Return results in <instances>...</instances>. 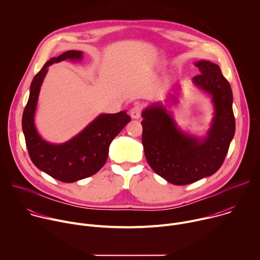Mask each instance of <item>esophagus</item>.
Instances as JSON below:
<instances>
[{
  "label": "esophagus",
  "instance_id": "obj_1",
  "mask_svg": "<svg viewBox=\"0 0 260 260\" xmlns=\"http://www.w3.org/2000/svg\"><path fill=\"white\" fill-rule=\"evenodd\" d=\"M131 116L134 119H139L141 116V106L135 105L131 110Z\"/></svg>",
  "mask_w": 260,
  "mask_h": 260
}]
</instances>
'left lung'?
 I'll return each instance as SVG.
<instances>
[{
	"mask_svg": "<svg viewBox=\"0 0 260 260\" xmlns=\"http://www.w3.org/2000/svg\"><path fill=\"white\" fill-rule=\"evenodd\" d=\"M201 75L193 84L212 101L214 116L205 137L185 133L169 112L167 105L156 102L142 112V144L152 170L174 185H186L215 174L223 164L235 136L233 91L219 66L209 60L194 62ZM176 103L170 94L166 101Z\"/></svg>",
	"mask_w": 260,
	"mask_h": 260,
	"instance_id": "left-lung-1",
	"label": "left lung"
}]
</instances>
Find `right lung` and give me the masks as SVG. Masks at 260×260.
<instances>
[{
    "instance_id": "right-lung-1",
    "label": "right lung",
    "mask_w": 260,
    "mask_h": 260,
    "mask_svg": "<svg viewBox=\"0 0 260 260\" xmlns=\"http://www.w3.org/2000/svg\"><path fill=\"white\" fill-rule=\"evenodd\" d=\"M82 58L83 53L78 50H69L50 58L34 77L22 114V131L32 164L42 172L64 183H73L98 173L108 158L111 142L131 121L126 111L116 114L103 113L79 134L61 144L49 143L37 132L35 113L48 67L67 59L81 61Z\"/></svg>"
}]
</instances>
